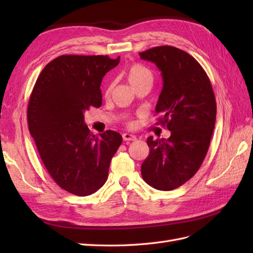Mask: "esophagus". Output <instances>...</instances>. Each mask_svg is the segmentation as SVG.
<instances>
[{"label": "esophagus", "mask_w": 253, "mask_h": 253, "mask_svg": "<svg viewBox=\"0 0 253 253\" xmlns=\"http://www.w3.org/2000/svg\"><path fill=\"white\" fill-rule=\"evenodd\" d=\"M136 139H137V137L131 135V133H128V132L123 133V140L124 141H133V140H136Z\"/></svg>", "instance_id": "obj_1"}]
</instances>
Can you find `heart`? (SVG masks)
<instances>
[{"instance_id":"heart-1","label":"heart","mask_w":253,"mask_h":253,"mask_svg":"<svg viewBox=\"0 0 253 253\" xmlns=\"http://www.w3.org/2000/svg\"><path fill=\"white\" fill-rule=\"evenodd\" d=\"M125 75L127 77V80L132 85L133 88H136L138 84L143 83H151L153 82V74L150 69L142 65V64L135 63L130 65L126 69ZM111 88L106 90V93H109ZM129 125H132V123H129Z\"/></svg>"}]
</instances>
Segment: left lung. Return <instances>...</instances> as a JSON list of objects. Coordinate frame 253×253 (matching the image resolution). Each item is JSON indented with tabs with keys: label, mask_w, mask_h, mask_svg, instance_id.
Returning <instances> with one entry per match:
<instances>
[{
	"label": "left lung",
	"mask_w": 253,
	"mask_h": 253,
	"mask_svg": "<svg viewBox=\"0 0 253 253\" xmlns=\"http://www.w3.org/2000/svg\"><path fill=\"white\" fill-rule=\"evenodd\" d=\"M154 63L163 79L155 113L170 131L169 139L149 137L141 175L148 185L169 191L184 185L206 158L216 120V102L202 66L175 46H155L139 53Z\"/></svg>",
	"instance_id": "1"
}]
</instances>
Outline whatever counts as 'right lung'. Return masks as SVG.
<instances>
[{"instance_id":"add662e5","label":"right lung","mask_w":253,"mask_h":253,"mask_svg":"<svg viewBox=\"0 0 253 253\" xmlns=\"http://www.w3.org/2000/svg\"><path fill=\"white\" fill-rule=\"evenodd\" d=\"M120 56L62 55L42 69L32 90L27 120L45 169L73 195H92L105 184L123 138L114 130L99 136L84 124V112L100 107V85Z\"/></svg>"}]
</instances>
